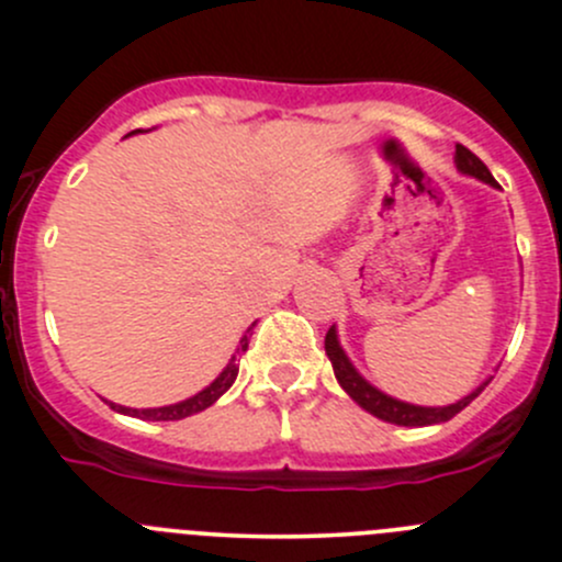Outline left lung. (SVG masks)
<instances>
[{
    "instance_id": "1",
    "label": "left lung",
    "mask_w": 562,
    "mask_h": 562,
    "mask_svg": "<svg viewBox=\"0 0 562 562\" xmlns=\"http://www.w3.org/2000/svg\"><path fill=\"white\" fill-rule=\"evenodd\" d=\"M454 162H457V168L462 173L475 176V179L486 181V184H492V187H497L495 176L490 173V168H486L484 162H481L479 157L473 155V151L464 149L462 144H457ZM326 356H328V361H331L334 375H337L339 386L348 391L350 400L359 402V405L364 407L367 413H372V416L383 418V422H389V424H396V427H429V424L449 422V418H454L459 411H464V407H468L470 402H473L475 396L481 394V391L490 386V381H484L479 389L470 391L468 396H462V400L454 402V405L422 407V405H411V402L394 400V396L383 394L381 389L372 386L370 381H364V378L359 375V370L350 364L348 356H345L342 345H339V339H337V328H334V326L328 328V334H326Z\"/></svg>"
}]
</instances>
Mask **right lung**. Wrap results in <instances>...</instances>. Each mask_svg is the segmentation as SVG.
<instances>
[{"label": "right lung", "instance_id": "add662e5", "mask_svg": "<svg viewBox=\"0 0 562 562\" xmlns=\"http://www.w3.org/2000/svg\"><path fill=\"white\" fill-rule=\"evenodd\" d=\"M133 133H140V130H133ZM255 326V323H252ZM249 331V328H247ZM249 339L247 334L239 339V348H236V356H241L247 350ZM236 356L228 361V367H225L223 372H220L217 378H214L212 383H209L206 389L198 391L195 396H190V400H181L176 402V405H166V407H124V405H116V402H108V405L113 407L116 413H124V416H133V418H144V422H179V418H187V416H195V413L206 411L209 405H214V402L220 400V396L225 394L231 386H234L236 375H239V364H236Z\"/></svg>", "mask_w": 562, "mask_h": 562}]
</instances>
